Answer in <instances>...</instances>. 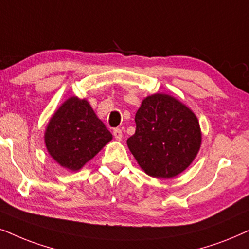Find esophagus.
I'll list each match as a JSON object with an SVG mask.
<instances>
[{
	"label": "esophagus",
	"mask_w": 249,
	"mask_h": 249,
	"mask_svg": "<svg viewBox=\"0 0 249 249\" xmlns=\"http://www.w3.org/2000/svg\"><path fill=\"white\" fill-rule=\"evenodd\" d=\"M112 134H114L115 139L117 141H121L122 140V137H123V133H122V130L121 128H115L114 132H112Z\"/></svg>",
	"instance_id": "esophagus-1"
}]
</instances>
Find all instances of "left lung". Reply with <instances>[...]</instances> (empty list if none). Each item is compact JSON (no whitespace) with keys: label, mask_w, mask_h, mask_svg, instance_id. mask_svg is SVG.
<instances>
[{"label":"left lung","mask_w":249,"mask_h":249,"mask_svg":"<svg viewBox=\"0 0 249 249\" xmlns=\"http://www.w3.org/2000/svg\"><path fill=\"white\" fill-rule=\"evenodd\" d=\"M135 124L127 145L150 177L170 178L180 174L199 151L201 133L196 115L171 95L145 98Z\"/></svg>","instance_id":"left-lung-1"}]
</instances>
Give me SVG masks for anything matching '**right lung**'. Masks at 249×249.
Returning a JSON list of instances; mask_svg holds the SVG:
<instances>
[{
    "label": "right lung",
    "mask_w": 249,
    "mask_h": 249,
    "mask_svg": "<svg viewBox=\"0 0 249 249\" xmlns=\"http://www.w3.org/2000/svg\"><path fill=\"white\" fill-rule=\"evenodd\" d=\"M112 139L86 100L71 97L50 119L45 132L49 154L62 167L78 171Z\"/></svg>",
    "instance_id": "add662e5"
}]
</instances>
